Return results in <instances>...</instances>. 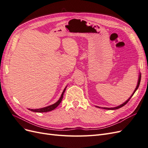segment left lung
Wrapping results in <instances>:
<instances>
[{
	"instance_id": "left-lung-1",
	"label": "left lung",
	"mask_w": 148,
	"mask_h": 148,
	"mask_svg": "<svg viewBox=\"0 0 148 148\" xmlns=\"http://www.w3.org/2000/svg\"><path fill=\"white\" fill-rule=\"evenodd\" d=\"M141 73H139V78H138V83H137V86H136V88H135V91H134V92L132 93V96H131L126 101H125V102H123V104H122L119 106L115 107H110V108H109V107H99V106H96V107H98V108H102V109H106V110H116V109H118L120 108V107H122L123 106H125V104H126L129 101V100L131 99V97L133 96L134 94H135V92H136V91L138 89L139 86H140V82H141Z\"/></svg>"
}]
</instances>
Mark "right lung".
Segmentation results:
<instances>
[{
  "label": "right lung",
  "instance_id": "1",
  "mask_svg": "<svg viewBox=\"0 0 148 148\" xmlns=\"http://www.w3.org/2000/svg\"><path fill=\"white\" fill-rule=\"evenodd\" d=\"M66 87H67V86L64 89V91H63V92H62L61 96L59 98V99L58 100L56 103H54L53 104H52L51 106H47V107H42V108H41V109H28V110L32 111V112H47L51 111L52 110H54L56 108V107L60 104V103L62 102V99H63L64 94L65 91V89H66Z\"/></svg>",
  "mask_w": 148,
  "mask_h": 148
}]
</instances>
